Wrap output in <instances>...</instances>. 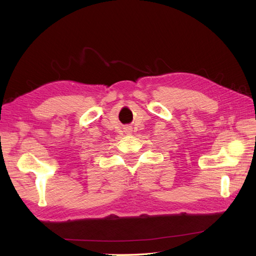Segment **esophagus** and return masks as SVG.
<instances>
[{"mask_svg": "<svg viewBox=\"0 0 256 256\" xmlns=\"http://www.w3.org/2000/svg\"><path fill=\"white\" fill-rule=\"evenodd\" d=\"M126 132H127V134H131V129H130V128L126 129Z\"/></svg>", "mask_w": 256, "mask_h": 256, "instance_id": "obj_1", "label": "esophagus"}]
</instances>
